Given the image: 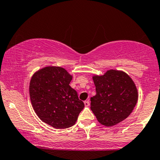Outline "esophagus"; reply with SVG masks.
Returning <instances> with one entry per match:
<instances>
[{"label": "esophagus", "instance_id": "34e87169", "mask_svg": "<svg viewBox=\"0 0 160 160\" xmlns=\"http://www.w3.org/2000/svg\"><path fill=\"white\" fill-rule=\"evenodd\" d=\"M84 104H85L86 107H88L89 105V100H86L84 102Z\"/></svg>", "mask_w": 160, "mask_h": 160}]
</instances>
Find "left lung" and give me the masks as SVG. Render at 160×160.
Here are the masks:
<instances>
[{"label": "left lung", "mask_w": 160, "mask_h": 160, "mask_svg": "<svg viewBox=\"0 0 160 160\" xmlns=\"http://www.w3.org/2000/svg\"><path fill=\"white\" fill-rule=\"evenodd\" d=\"M96 95L90 98V108L101 124L113 126L127 118L138 102L135 82L121 71L109 70L92 77Z\"/></svg>", "instance_id": "left-lung-1"}]
</instances>
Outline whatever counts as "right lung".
<instances>
[{"mask_svg":"<svg viewBox=\"0 0 160 160\" xmlns=\"http://www.w3.org/2000/svg\"><path fill=\"white\" fill-rule=\"evenodd\" d=\"M72 76L65 68L48 66L32 76L29 94L33 108L43 122L56 128L74 126L84 103L70 86Z\"/></svg>","mask_w":160,"mask_h":160,"instance_id":"right-lung-1","label":"right lung"}]
</instances>
